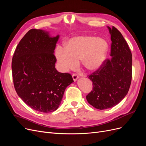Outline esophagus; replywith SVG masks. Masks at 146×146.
Here are the masks:
<instances>
[{
	"mask_svg": "<svg viewBox=\"0 0 146 146\" xmlns=\"http://www.w3.org/2000/svg\"><path fill=\"white\" fill-rule=\"evenodd\" d=\"M72 78H73L74 81H76L77 79L78 78V76H77V75L76 74H72Z\"/></svg>",
	"mask_w": 146,
	"mask_h": 146,
	"instance_id": "34e87169",
	"label": "esophagus"
}]
</instances>
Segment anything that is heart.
<instances>
[{"mask_svg": "<svg viewBox=\"0 0 146 146\" xmlns=\"http://www.w3.org/2000/svg\"><path fill=\"white\" fill-rule=\"evenodd\" d=\"M108 49V42L104 39L83 35L70 39L64 47H57L55 56L63 72L76 68L80 60L86 70L94 71L104 63Z\"/></svg>", "mask_w": 146, "mask_h": 146, "instance_id": "obj_1", "label": "heart"}]
</instances>
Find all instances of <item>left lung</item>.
I'll return each mask as SVG.
<instances>
[{
  "instance_id": "1",
  "label": "left lung",
  "mask_w": 146,
  "mask_h": 146,
  "mask_svg": "<svg viewBox=\"0 0 146 146\" xmlns=\"http://www.w3.org/2000/svg\"><path fill=\"white\" fill-rule=\"evenodd\" d=\"M111 35L110 59L90 75L92 90L86 96L88 102L99 110L111 108L125 98L132 78V55L122 35L114 27H108Z\"/></svg>"
}]
</instances>
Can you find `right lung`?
Here are the masks:
<instances>
[{
    "instance_id": "add662e5",
    "label": "right lung",
    "mask_w": 146,
    "mask_h": 146,
    "mask_svg": "<svg viewBox=\"0 0 146 146\" xmlns=\"http://www.w3.org/2000/svg\"><path fill=\"white\" fill-rule=\"evenodd\" d=\"M59 35L31 29L21 39L12 58L14 86L17 95L32 109L42 113L58 108L66 87L74 80L69 73L56 70L54 55Z\"/></svg>"
}]
</instances>
